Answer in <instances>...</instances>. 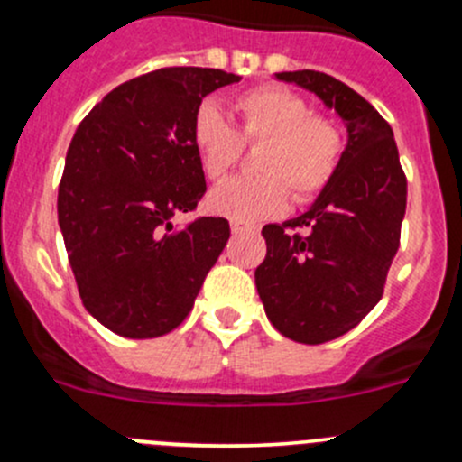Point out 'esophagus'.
I'll list each match as a JSON object with an SVG mask.
<instances>
[{
	"instance_id": "1",
	"label": "esophagus",
	"mask_w": 462,
	"mask_h": 462,
	"mask_svg": "<svg viewBox=\"0 0 462 462\" xmlns=\"http://www.w3.org/2000/svg\"><path fill=\"white\" fill-rule=\"evenodd\" d=\"M230 227H232V235H245V232H253V227L239 221H232Z\"/></svg>"
}]
</instances>
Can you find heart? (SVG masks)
I'll return each instance as SVG.
<instances>
[{
  "label": "heart",
  "instance_id": "heart-1",
  "mask_svg": "<svg viewBox=\"0 0 462 462\" xmlns=\"http://www.w3.org/2000/svg\"><path fill=\"white\" fill-rule=\"evenodd\" d=\"M239 120L235 132L217 105L199 106L192 143L208 179L218 180L235 167L241 143H263L254 167L259 176H239L214 188L208 197L212 212L239 223L283 212L292 194L295 203L315 199L333 180L344 153L337 125L319 114L291 88L265 85L232 100Z\"/></svg>",
  "mask_w": 462,
  "mask_h": 462
}]
</instances>
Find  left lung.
Returning <instances> with one entry per match:
<instances>
[{
  "label": "left lung",
  "instance_id": "1",
  "mask_svg": "<svg viewBox=\"0 0 462 462\" xmlns=\"http://www.w3.org/2000/svg\"><path fill=\"white\" fill-rule=\"evenodd\" d=\"M274 78L315 93L344 120L346 147L333 180L292 221L268 223L257 292L274 328L301 344H324L360 324L380 301L400 245L407 179L389 123L360 96L319 71ZM309 226L304 237L285 227Z\"/></svg>",
  "mask_w": 462,
  "mask_h": 462
}]
</instances>
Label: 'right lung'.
<instances>
[{
  "instance_id": "1",
  "label": "right lung",
  "mask_w": 462,
  "mask_h": 462,
  "mask_svg": "<svg viewBox=\"0 0 462 462\" xmlns=\"http://www.w3.org/2000/svg\"><path fill=\"white\" fill-rule=\"evenodd\" d=\"M239 80L221 69H158L106 93L78 127L58 221L82 304L111 333L174 330L226 248V218L174 226V217L205 194L194 116L205 96Z\"/></svg>"
}]
</instances>
